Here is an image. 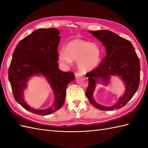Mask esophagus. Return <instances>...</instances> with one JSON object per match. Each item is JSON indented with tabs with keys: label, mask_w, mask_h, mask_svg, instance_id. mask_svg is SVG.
<instances>
[{
	"label": "esophagus",
	"mask_w": 148,
	"mask_h": 148,
	"mask_svg": "<svg viewBox=\"0 0 148 148\" xmlns=\"http://www.w3.org/2000/svg\"><path fill=\"white\" fill-rule=\"evenodd\" d=\"M83 75V73H81V72H77L75 73V76L76 77H78V76H82Z\"/></svg>",
	"instance_id": "obj_1"
}]
</instances>
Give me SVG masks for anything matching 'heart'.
Masks as SVG:
<instances>
[{"label":"heart","instance_id":"1","mask_svg":"<svg viewBox=\"0 0 148 148\" xmlns=\"http://www.w3.org/2000/svg\"><path fill=\"white\" fill-rule=\"evenodd\" d=\"M100 57L101 49L97 44L80 39L70 40L65 46V51H62L58 55L62 64L71 65L72 60L77 61L78 67L84 72L95 69Z\"/></svg>","mask_w":148,"mask_h":148}]
</instances>
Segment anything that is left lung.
<instances>
[{
  "mask_svg": "<svg viewBox=\"0 0 148 148\" xmlns=\"http://www.w3.org/2000/svg\"><path fill=\"white\" fill-rule=\"evenodd\" d=\"M106 47L107 55L99 65L86 74L88 77V86L86 95L90 103L102 111H113L125 106L132 98L139 85L140 61L132 43L109 30L88 31ZM112 75L122 78L125 85L124 95L111 107L99 105L93 100L92 94L99 79L107 84Z\"/></svg>",
  "mask_w": 148,
  "mask_h": 148,
  "instance_id": "obj_1",
  "label": "left lung"
}]
</instances>
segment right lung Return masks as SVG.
Listing matches in <instances>:
<instances>
[{"label": "right lung", "mask_w": 148, "mask_h": 148, "mask_svg": "<svg viewBox=\"0 0 148 148\" xmlns=\"http://www.w3.org/2000/svg\"><path fill=\"white\" fill-rule=\"evenodd\" d=\"M59 34L55 28L36 30L19 42L12 54L8 72L12 94L16 101L34 114L48 115L60 109L65 102L67 86L75 77L73 72L58 69ZM39 74L47 78L55 94L52 106L43 110L30 108L23 96L29 78Z\"/></svg>", "instance_id": "add662e5"}]
</instances>
